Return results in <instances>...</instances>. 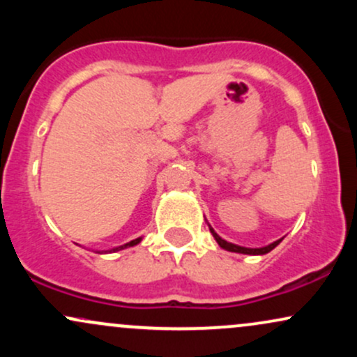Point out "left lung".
I'll return each instance as SVG.
<instances>
[{"label": "left lung", "instance_id": "1", "mask_svg": "<svg viewBox=\"0 0 357 357\" xmlns=\"http://www.w3.org/2000/svg\"><path fill=\"white\" fill-rule=\"evenodd\" d=\"M211 230V233H213V236H215V240L218 241V245L221 248H225V250H228V252H236V253H247V255H265V253H268L270 250H273L277 247L278 243H280V240H277V241H273V243H270L268 247H264V248H245V247H238V245H233V243H228V241H225L223 238H221V236H218L215 233V230H213V228H210Z\"/></svg>", "mask_w": 357, "mask_h": 357}]
</instances>
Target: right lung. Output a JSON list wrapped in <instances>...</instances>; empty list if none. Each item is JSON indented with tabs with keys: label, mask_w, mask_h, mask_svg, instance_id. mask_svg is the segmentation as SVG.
<instances>
[{
	"label": "right lung",
	"mask_w": 357,
	"mask_h": 357,
	"mask_svg": "<svg viewBox=\"0 0 357 357\" xmlns=\"http://www.w3.org/2000/svg\"><path fill=\"white\" fill-rule=\"evenodd\" d=\"M139 241H141V238H136V240H132V241H129V243H126V245H122V247H119V248H116V252L117 250H122V248H127V247H134V245H137Z\"/></svg>",
	"instance_id": "1"
}]
</instances>
